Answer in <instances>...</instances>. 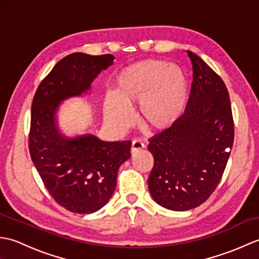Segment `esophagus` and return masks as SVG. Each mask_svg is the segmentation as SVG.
<instances>
[{
	"mask_svg": "<svg viewBox=\"0 0 259 259\" xmlns=\"http://www.w3.org/2000/svg\"><path fill=\"white\" fill-rule=\"evenodd\" d=\"M145 148V144L144 141L141 139H134L133 144H131V153H135L138 150H141Z\"/></svg>",
	"mask_w": 259,
	"mask_h": 259,
	"instance_id": "34e87169",
	"label": "esophagus"
}]
</instances>
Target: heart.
<instances>
[{"label":"heart","instance_id":"obj_1","mask_svg":"<svg viewBox=\"0 0 259 259\" xmlns=\"http://www.w3.org/2000/svg\"><path fill=\"white\" fill-rule=\"evenodd\" d=\"M189 97V85L180 68L162 60H142L124 68L115 80V95L104 102L107 119L119 128L133 122L130 107L139 103L141 123L152 130H163L183 114Z\"/></svg>","mask_w":259,"mask_h":259}]
</instances>
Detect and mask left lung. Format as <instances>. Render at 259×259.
<instances>
[{
    "instance_id": "1",
    "label": "left lung",
    "mask_w": 259,
    "mask_h": 259,
    "mask_svg": "<svg viewBox=\"0 0 259 259\" xmlns=\"http://www.w3.org/2000/svg\"><path fill=\"white\" fill-rule=\"evenodd\" d=\"M187 53L194 80L185 113L148 147L155 159L150 194L163 208L177 211L201 205L217 188L235 136L226 84L197 54Z\"/></svg>"
}]
</instances>
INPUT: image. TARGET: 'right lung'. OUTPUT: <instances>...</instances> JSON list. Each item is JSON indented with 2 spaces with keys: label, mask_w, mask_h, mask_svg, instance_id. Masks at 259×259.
I'll list each match as a JSON object with an SVG mask.
<instances>
[{
  "label": "right lung",
  "mask_w": 259,
  "mask_h": 259,
  "mask_svg": "<svg viewBox=\"0 0 259 259\" xmlns=\"http://www.w3.org/2000/svg\"><path fill=\"white\" fill-rule=\"evenodd\" d=\"M113 59L111 54H69L41 81L32 101L31 159L49 194L71 212L92 213L106 205L119 167L131 155L128 140L104 142L91 135L67 139L54 123L60 101L87 91Z\"/></svg>",
  "instance_id": "add662e5"
}]
</instances>
